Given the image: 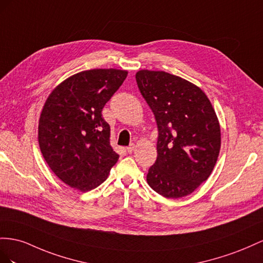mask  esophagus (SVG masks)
Here are the masks:
<instances>
[{
    "label": "esophagus",
    "instance_id": "esophagus-1",
    "mask_svg": "<svg viewBox=\"0 0 263 263\" xmlns=\"http://www.w3.org/2000/svg\"><path fill=\"white\" fill-rule=\"evenodd\" d=\"M134 148H136V145H134V144H130L129 146L126 147V152H127V153H132V152L134 151Z\"/></svg>",
    "mask_w": 263,
    "mask_h": 263
}]
</instances>
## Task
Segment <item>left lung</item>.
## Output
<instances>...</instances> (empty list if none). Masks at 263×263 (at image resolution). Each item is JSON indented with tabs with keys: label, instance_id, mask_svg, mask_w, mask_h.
<instances>
[{
	"label": "left lung",
	"instance_id": "8db88e82",
	"mask_svg": "<svg viewBox=\"0 0 263 263\" xmlns=\"http://www.w3.org/2000/svg\"><path fill=\"white\" fill-rule=\"evenodd\" d=\"M136 79L159 129L147 184L166 198L187 196L211 176L218 159L221 133L215 109L199 87L175 74L142 69Z\"/></svg>",
	"mask_w": 263,
	"mask_h": 263
}]
</instances>
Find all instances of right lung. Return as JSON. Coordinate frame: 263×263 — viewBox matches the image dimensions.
Wrapping results in <instances>:
<instances>
[{
  "label": "right lung",
  "mask_w": 263,
  "mask_h": 263,
  "mask_svg": "<svg viewBox=\"0 0 263 263\" xmlns=\"http://www.w3.org/2000/svg\"><path fill=\"white\" fill-rule=\"evenodd\" d=\"M126 76V70L116 68L80 71L62 81L44 103L41 152L54 174L74 190L98 187L119 160L101 111Z\"/></svg>",
  "instance_id": "add662e5"
}]
</instances>
